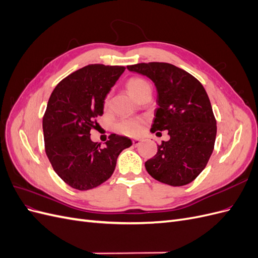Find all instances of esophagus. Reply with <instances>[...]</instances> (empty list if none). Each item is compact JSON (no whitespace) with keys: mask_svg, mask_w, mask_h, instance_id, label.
<instances>
[{"mask_svg":"<svg viewBox=\"0 0 258 258\" xmlns=\"http://www.w3.org/2000/svg\"><path fill=\"white\" fill-rule=\"evenodd\" d=\"M141 143H142L141 139H138V138L132 139V144H134V146H139Z\"/></svg>","mask_w":258,"mask_h":258,"instance_id":"obj_1","label":"esophagus"}]
</instances>
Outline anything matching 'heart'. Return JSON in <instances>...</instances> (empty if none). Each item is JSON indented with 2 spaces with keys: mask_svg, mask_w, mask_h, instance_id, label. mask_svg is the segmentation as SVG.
<instances>
[{
  "mask_svg": "<svg viewBox=\"0 0 258 258\" xmlns=\"http://www.w3.org/2000/svg\"><path fill=\"white\" fill-rule=\"evenodd\" d=\"M127 89L132 97L135 99H138L145 90L151 89V87H150V84H148L145 80L139 79V77H134V79L128 81ZM108 103H110V100L107 98L105 100V105H108ZM142 124H143V121L141 119L131 118V119L122 120L118 124V128L124 135L135 136V135H138L139 132H141Z\"/></svg>",
  "mask_w": 258,
  "mask_h": 258,
  "instance_id": "heart-1",
  "label": "heart"
}]
</instances>
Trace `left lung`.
<instances>
[{
  "label": "left lung",
  "instance_id": "8db88e82",
  "mask_svg": "<svg viewBox=\"0 0 258 258\" xmlns=\"http://www.w3.org/2000/svg\"><path fill=\"white\" fill-rule=\"evenodd\" d=\"M127 69L155 84L158 107L151 132L157 135L167 130L170 136L145 162L146 171L171 186L192 182L206 168L216 137V120L204 86L184 70L165 62L138 63Z\"/></svg>",
  "mask_w": 258,
  "mask_h": 258
}]
</instances>
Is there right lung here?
I'll return each mask as SVG.
<instances>
[{"label": "right lung", "mask_w": 258, "mask_h": 258, "mask_svg": "<svg viewBox=\"0 0 258 258\" xmlns=\"http://www.w3.org/2000/svg\"><path fill=\"white\" fill-rule=\"evenodd\" d=\"M123 71L119 66H86L62 80L48 100L43 117L45 152L54 172L75 189L95 188L110 178L118 155L132 145L129 138L115 134L104 147L90 139L107 93Z\"/></svg>", "instance_id": "1"}]
</instances>
